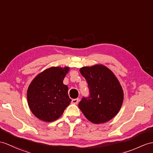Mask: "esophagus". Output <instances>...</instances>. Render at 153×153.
Here are the masks:
<instances>
[{
    "label": "esophagus",
    "mask_w": 153,
    "mask_h": 153,
    "mask_svg": "<svg viewBox=\"0 0 153 153\" xmlns=\"http://www.w3.org/2000/svg\"><path fill=\"white\" fill-rule=\"evenodd\" d=\"M79 99H74L72 100L71 103L74 104V105H76V104L78 103V102H79Z\"/></svg>",
    "instance_id": "1"
}]
</instances>
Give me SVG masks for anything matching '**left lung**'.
<instances>
[{"instance_id": "obj_1", "label": "left lung", "mask_w": 153, "mask_h": 153, "mask_svg": "<svg viewBox=\"0 0 153 153\" xmlns=\"http://www.w3.org/2000/svg\"><path fill=\"white\" fill-rule=\"evenodd\" d=\"M80 72L87 81L89 96L81 100L79 108L95 124L110 121L119 112L123 101V91L120 82L103 65L83 67Z\"/></svg>"}]
</instances>
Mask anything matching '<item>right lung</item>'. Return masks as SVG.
Masks as SVG:
<instances>
[{"mask_svg":"<svg viewBox=\"0 0 153 153\" xmlns=\"http://www.w3.org/2000/svg\"><path fill=\"white\" fill-rule=\"evenodd\" d=\"M69 68L52 67L38 74L29 85L27 100L30 109L40 120L52 122L61 116L71 101L68 87L64 84Z\"/></svg>","mask_w":153,"mask_h":153,"instance_id":"add662e5","label":"right lung"}]
</instances>
